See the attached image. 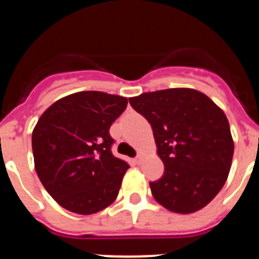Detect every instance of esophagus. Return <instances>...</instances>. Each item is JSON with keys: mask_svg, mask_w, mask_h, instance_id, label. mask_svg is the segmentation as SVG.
<instances>
[{"mask_svg": "<svg viewBox=\"0 0 259 259\" xmlns=\"http://www.w3.org/2000/svg\"><path fill=\"white\" fill-rule=\"evenodd\" d=\"M143 158H144L143 154H139L136 158H135V162H136L137 164H140L141 162H143Z\"/></svg>", "mask_w": 259, "mask_h": 259, "instance_id": "34e87169", "label": "esophagus"}]
</instances>
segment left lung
<instances>
[{"label":"left lung","instance_id":"1","mask_svg":"<svg viewBox=\"0 0 259 259\" xmlns=\"http://www.w3.org/2000/svg\"><path fill=\"white\" fill-rule=\"evenodd\" d=\"M130 104L150 123L164 164L150 191L158 203L179 214L202 209L219 193L233 157L230 123L206 95L191 88L143 93Z\"/></svg>","mask_w":259,"mask_h":259}]
</instances>
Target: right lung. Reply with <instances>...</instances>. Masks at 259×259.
<instances>
[{
	"mask_svg": "<svg viewBox=\"0 0 259 259\" xmlns=\"http://www.w3.org/2000/svg\"><path fill=\"white\" fill-rule=\"evenodd\" d=\"M127 98L97 91L72 93L48 107L32 132L35 170L62 207L95 214L115 201L127 162L114 157L110 125Z\"/></svg>",
	"mask_w": 259,
	"mask_h": 259,
	"instance_id": "add662e5",
	"label": "right lung"
}]
</instances>
